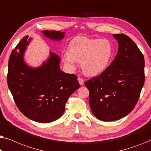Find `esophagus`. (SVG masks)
Segmentation results:
<instances>
[{
    "mask_svg": "<svg viewBox=\"0 0 151 151\" xmlns=\"http://www.w3.org/2000/svg\"><path fill=\"white\" fill-rule=\"evenodd\" d=\"M78 82H79V83H80V85H83L84 83V79H82V78L79 77V78H78Z\"/></svg>",
    "mask_w": 151,
    "mask_h": 151,
    "instance_id": "1",
    "label": "esophagus"
}]
</instances>
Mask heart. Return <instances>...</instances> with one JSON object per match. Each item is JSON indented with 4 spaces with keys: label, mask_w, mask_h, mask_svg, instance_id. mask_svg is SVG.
I'll use <instances>...</instances> for the list:
<instances>
[{
    "label": "heart",
    "mask_w": 151,
    "mask_h": 151,
    "mask_svg": "<svg viewBox=\"0 0 151 151\" xmlns=\"http://www.w3.org/2000/svg\"><path fill=\"white\" fill-rule=\"evenodd\" d=\"M113 55V45L107 39L77 36L69 42L63 60L71 67H75L76 62L81 63L84 73L93 76L106 69Z\"/></svg>",
    "instance_id": "1"
}]
</instances>
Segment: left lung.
<instances>
[{"mask_svg": "<svg viewBox=\"0 0 151 151\" xmlns=\"http://www.w3.org/2000/svg\"><path fill=\"white\" fill-rule=\"evenodd\" d=\"M113 36L119 45L116 56L102 73L84 82L92 113L104 122L117 120L133 110L145 80L144 58L135 43L125 34Z\"/></svg>", "mask_w": 151, "mask_h": 151, "instance_id": "left-lung-1", "label": "left lung"}]
</instances>
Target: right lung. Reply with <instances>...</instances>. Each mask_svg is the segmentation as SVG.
<instances>
[{"instance_id": "1", "label": "right lung", "mask_w": 151, "mask_h": 151, "mask_svg": "<svg viewBox=\"0 0 151 151\" xmlns=\"http://www.w3.org/2000/svg\"><path fill=\"white\" fill-rule=\"evenodd\" d=\"M47 38L61 40L65 32L42 31ZM24 36L12 51L8 63L7 84L18 109L37 122L49 123L63 114L70 96L80 87L75 74L60 69V58L51 52L47 62L32 69L24 63V52L28 45Z\"/></svg>"}]
</instances>
